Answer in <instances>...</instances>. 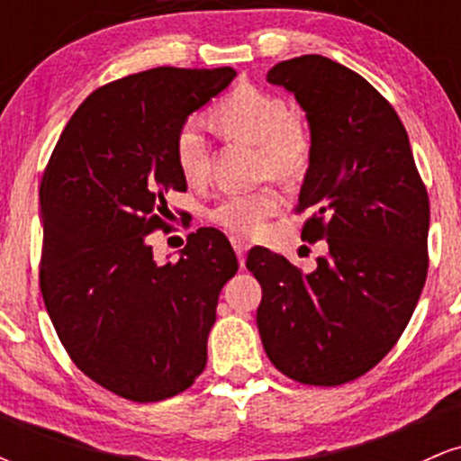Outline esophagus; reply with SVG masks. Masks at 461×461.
I'll list each match as a JSON object with an SVG mask.
<instances>
[{"label": "esophagus", "mask_w": 461, "mask_h": 461, "mask_svg": "<svg viewBox=\"0 0 461 461\" xmlns=\"http://www.w3.org/2000/svg\"><path fill=\"white\" fill-rule=\"evenodd\" d=\"M231 247H234V251H236V256H238V262H240V267H242V264H245L249 245H247L245 240H242V238L234 236V238H231Z\"/></svg>", "instance_id": "34e87169"}]
</instances>
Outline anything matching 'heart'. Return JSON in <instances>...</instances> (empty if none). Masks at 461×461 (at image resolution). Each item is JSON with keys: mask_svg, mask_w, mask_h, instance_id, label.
Here are the masks:
<instances>
[{"mask_svg": "<svg viewBox=\"0 0 461 461\" xmlns=\"http://www.w3.org/2000/svg\"><path fill=\"white\" fill-rule=\"evenodd\" d=\"M208 123L227 140L258 147L262 176L294 179L308 168L312 128L299 110L284 97L256 86H240L208 113ZM176 162L190 186L208 179V145L193 123L184 125L176 139ZM282 197L275 188L231 193L210 208L208 219L238 236H253L277 212Z\"/></svg>", "mask_w": 461, "mask_h": 461, "instance_id": "heart-1", "label": "heart"}]
</instances>
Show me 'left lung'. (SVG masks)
Segmentation results:
<instances>
[{
    "label": "left lung",
    "instance_id": "obj_1",
    "mask_svg": "<svg viewBox=\"0 0 461 461\" xmlns=\"http://www.w3.org/2000/svg\"><path fill=\"white\" fill-rule=\"evenodd\" d=\"M267 82L293 93L312 128L297 212L301 238L327 253L303 273L256 247L247 268L262 285L258 330L285 377L340 385L396 345L427 279L429 197L399 114L362 76L316 54L284 60Z\"/></svg>",
    "mask_w": 461,
    "mask_h": 461
}]
</instances>
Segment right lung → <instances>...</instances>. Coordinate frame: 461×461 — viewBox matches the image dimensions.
Returning <instances> with one entry per match:
<instances>
[{"label":"right lung","instance_id":"right-lung-1","mask_svg":"<svg viewBox=\"0 0 461 461\" xmlns=\"http://www.w3.org/2000/svg\"><path fill=\"white\" fill-rule=\"evenodd\" d=\"M236 71L158 67L105 84L68 119L41 182V293L84 375L136 401L176 396L208 362L221 288L238 271L214 227L158 264L147 236L186 190L176 139Z\"/></svg>","mask_w":461,"mask_h":461}]
</instances>
